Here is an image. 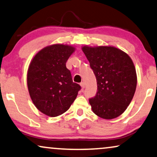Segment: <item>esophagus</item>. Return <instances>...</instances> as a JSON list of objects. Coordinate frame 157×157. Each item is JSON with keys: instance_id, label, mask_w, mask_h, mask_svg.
Listing matches in <instances>:
<instances>
[{"instance_id": "obj_1", "label": "esophagus", "mask_w": 157, "mask_h": 157, "mask_svg": "<svg viewBox=\"0 0 157 157\" xmlns=\"http://www.w3.org/2000/svg\"><path fill=\"white\" fill-rule=\"evenodd\" d=\"M80 85H81V89H83L85 88V83H83V82H81V83H80Z\"/></svg>"}]
</instances>
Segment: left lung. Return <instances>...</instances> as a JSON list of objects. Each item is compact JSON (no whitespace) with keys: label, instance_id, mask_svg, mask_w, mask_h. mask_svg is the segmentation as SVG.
Returning <instances> with one entry per match:
<instances>
[{"label":"left lung","instance_id":"1","mask_svg":"<svg viewBox=\"0 0 157 157\" xmlns=\"http://www.w3.org/2000/svg\"><path fill=\"white\" fill-rule=\"evenodd\" d=\"M97 82V92L89 99L93 112L102 119L122 114L136 91L137 76L132 59L111 46H82Z\"/></svg>","mask_w":157,"mask_h":157}]
</instances>
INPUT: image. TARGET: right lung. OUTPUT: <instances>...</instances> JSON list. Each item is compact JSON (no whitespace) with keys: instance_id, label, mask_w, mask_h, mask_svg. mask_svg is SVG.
Segmentation results:
<instances>
[{"instance_id":"add662e5","label":"right lung","mask_w":157,"mask_h":157,"mask_svg":"<svg viewBox=\"0 0 157 157\" xmlns=\"http://www.w3.org/2000/svg\"><path fill=\"white\" fill-rule=\"evenodd\" d=\"M69 45L53 44L35 55L27 72L29 95L44 114L55 117L65 113L76 99L81 86L74 83L66 63L74 52Z\"/></svg>"}]
</instances>
